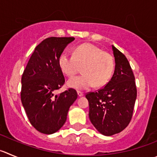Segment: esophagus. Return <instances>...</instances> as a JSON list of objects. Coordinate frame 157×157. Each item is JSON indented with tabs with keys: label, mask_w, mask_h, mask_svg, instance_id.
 I'll list each match as a JSON object with an SVG mask.
<instances>
[{
	"label": "esophagus",
	"mask_w": 157,
	"mask_h": 157,
	"mask_svg": "<svg viewBox=\"0 0 157 157\" xmlns=\"http://www.w3.org/2000/svg\"><path fill=\"white\" fill-rule=\"evenodd\" d=\"M83 95H84V94H83V92H80V91H78V96L79 97L83 96Z\"/></svg>",
	"instance_id": "34e87169"
}]
</instances>
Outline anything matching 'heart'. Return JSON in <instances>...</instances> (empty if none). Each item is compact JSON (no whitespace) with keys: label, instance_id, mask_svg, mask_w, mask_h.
<instances>
[{"label":"heart","instance_id":"heart-1","mask_svg":"<svg viewBox=\"0 0 157 157\" xmlns=\"http://www.w3.org/2000/svg\"><path fill=\"white\" fill-rule=\"evenodd\" d=\"M60 69L65 75L72 77L83 65L81 75L71 78L68 86L78 90L102 86L113 74L114 62L112 55L91 43H84L73 49L72 55L63 53L59 59Z\"/></svg>","mask_w":157,"mask_h":157}]
</instances>
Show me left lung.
Listing matches in <instances>:
<instances>
[{"label": "left lung", "mask_w": 157, "mask_h": 157, "mask_svg": "<svg viewBox=\"0 0 157 157\" xmlns=\"http://www.w3.org/2000/svg\"><path fill=\"white\" fill-rule=\"evenodd\" d=\"M112 47L116 65L111 80L102 89L86 95L91 122L104 136L119 133L129 125L137 95L129 61L120 51Z\"/></svg>", "instance_id": "8db88e82"}]
</instances>
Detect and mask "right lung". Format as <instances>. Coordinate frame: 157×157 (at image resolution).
I'll list each match as a JSON object with an SVG mask.
<instances>
[{
	"label": "right lung",
	"mask_w": 157,
	"mask_h": 157,
	"mask_svg": "<svg viewBox=\"0 0 157 157\" xmlns=\"http://www.w3.org/2000/svg\"><path fill=\"white\" fill-rule=\"evenodd\" d=\"M73 37H50L36 46L21 77V99L31 124L38 132L52 134L65 124L68 109L76 100L74 89L59 95L65 77L59 59Z\"/></svg>",
	"instance_id": "right-lung-1"
}]
</instances>
